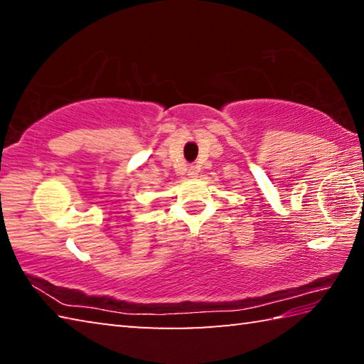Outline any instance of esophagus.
<instances>
[{
	"label": "esophagus",
	"mask_w": 364,
	"mask_h": 364,
	"mask_svg": "<svg viewBox=\"0 0 364 364\" xmlns=\"http://www.w3.org/2000/svg\"><path fill=\"white\" fill-rule=\"evenodd\" d=\"M188 175H189V178H196L197 175H199V167H197V165H191L188 170Z\"/></svg>",
	"instance_id": "obj_1"
}]
</instances>
